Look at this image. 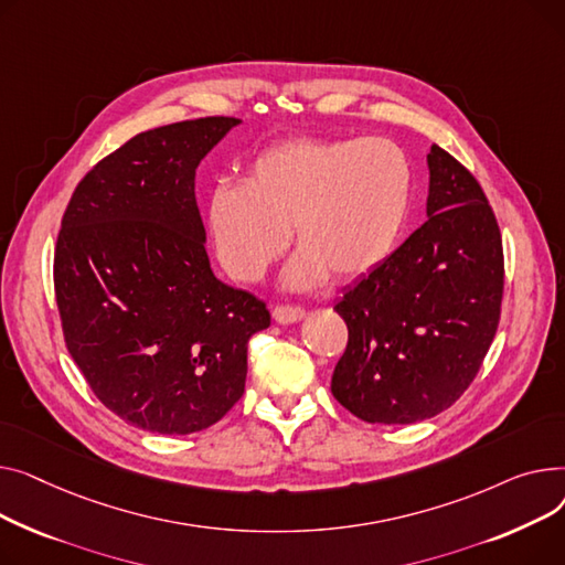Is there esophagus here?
Listing matches in <instances>:
<instances>
[{"mask_svg": "<svg viewBox=\"0 0 565 565\" xmlns=\"http://www.w3.org/2000/svg\"><path fill=\"white\" fill-rule=\"evenodd\" d=\"M306 317V310L298 308V306H278L274 310V319L282 326H289V323H298Z\"/></svg>", "mask_w": 565, "mask_h": 565, "instance_id": "1", "label": "esophagus"}]
</instances>
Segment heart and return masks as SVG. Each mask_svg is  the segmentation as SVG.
<instances>
[{
    "label": "heart",
    "instance_id": "1",
    "mask_svg": "<svg viewBox=\"0 0 565 565\" xmlns=\"http://www.w3.org/2000/svg\"><path fill=\"white\" fill-rule=\"evenodd\" d=\"M413 166L387 139H294L253 157L242 186L218 184L207 227L223 269L259 280L287 246L301 248L285 285L306 289L328 274H372L399 246L411 214Z\"/></svg>",
    "mask_w": 565,
    "mask_h": 565
}]
</instances>
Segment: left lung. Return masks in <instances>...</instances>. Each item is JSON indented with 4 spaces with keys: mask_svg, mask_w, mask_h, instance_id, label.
Segmentation results:
<instances>
[{
    "mask_svg": "<svg viewBox=\"0 0 565 565\" xmlns=\"http://www.w3.org/2000/svg\"><path fill=\"white\" fill-rule=\"evenodd\" d=\"M426 163V223L335 306L349 344L330 390L370 424H415L449 408L500 323L504 255L486 193L440 146Z\"/></svg>",
    "mask_w": 565,
    "mask_h": 565,
    "instance_id": "obj_1",
    "label": "left lung"
}]
</instances>
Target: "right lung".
<instances>
[{
	"instance_id": "obj_1",
	"label": "right lung",
	"mask_w": 565,
	"mask_h": 565,
	"mask_svg": "<svg viewBox=\"0 0 565 565\" xmlns=\"http://www.w3.org/2000/svg\"><path fill=\"white\" fill-rule=\"evenodd\" d=\"M239 118L141 131L77 184L54 253L65 344L127 424L186 436L216 424L246 383L248 340L271 315L221 282L205 250L195 169Z\"/></svg>"
}]
</instances>
